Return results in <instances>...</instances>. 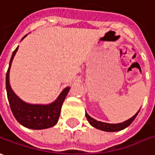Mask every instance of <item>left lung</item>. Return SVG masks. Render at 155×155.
Returning <instances> with one entry per match:
<instances>
[{"label":"left lung","instance_id":"left-lung-1","mask_svg":"<svg viewBox=\"0 0 155 155\" xmlns=\"http://www.w3.org/2000/svg\"><path fill=\"white\" fill-rule=\"evenodd\" d=\"M140 109L136 113L135 115H133L132 117L129 119V120H127L126 121L122 122V123H119V124H108V123H105V122H101V121H97V120H94L93 118H91V116H89L87 113L86 112V119H87V120L88 122L91 124V126H93V127H95L97 129H98V130H104V131H110V132H112V131H119V130H121L123 129H125L126 128L127 126H129L132 123V121L135 120V118L137 117V115L139 113Z\"/></svg>","mask_w":155,"mask_h":155}]
</instances>
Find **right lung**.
<instances>
[{
	"label": "right lung",
	"instance_id": "obj_1",
	"mask_svg": "<svg viewBox=\"0 0 155 155\" xmlns=\"http://www.w3.org/2000/svg\"><path fill=\"white\" fill-rule=\"evenodd\" d=\"M27 36L25 35L23 39ZM22 39V40H23ZM18 47L12 52L11 60L9 63V68L6 75V88H7V98L10 104V108L15 119L22 126L33 130L47 129L55 126L59 118L61 108L64 99L69 91V87H66L60 93L58 98L50 104H29L20 99L12 90L9 83V71L12 62L15 56Z\"/></svg>",
	"mask_w": 155,
	"mask_h": 155
}]
</instances>
